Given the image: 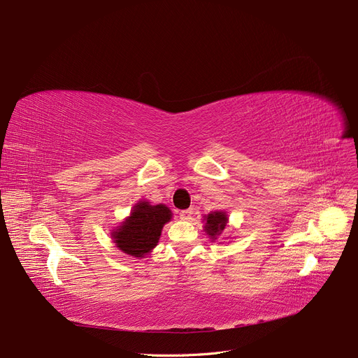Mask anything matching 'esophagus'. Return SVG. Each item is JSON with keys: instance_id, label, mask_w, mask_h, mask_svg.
<instances>
[{"instance_id": "34e87169", "label": "esophagus", "mask_w": 358, "mask_h": 358, "mask_svg": "<svg viewBox=\"0 0 358 358\" xmlns=\"http://www.w3.org/2000/svg\"><path fill=\"white\" fill-rule=\"evenodd\" d=\"M193 216V210L192 209H185V210H180V217L182 221H190Z\"/></svg>"}]
</instances>
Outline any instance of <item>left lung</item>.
<instances>
[{"label": "left lung", "mask_w": 358, "mask_h": 358, "mask_svg": "<svg viewBox=\"0 0 358 358\" xmlns=\"http://www.w3.org/2000/svg\"><path fill=\"white\" fill-rule=\"evenodd\" d=\"M228 222V217L225 212L216 210V212H210L209 215H205V231L206 234L212 238L216 240L222 234V231L225 229Z\"/></svg>", "instance_id": "left-lung-1"}]
</instances>
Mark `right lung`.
Instances as JSON below:
<instances>
[{
	"label": "right lung",
	"instance_id": "right-lung-1",
	"mask_svg": "<svg viewBox=\"0 0 358 358\" xmlns=\"http://www.w3.org/2000/svg\"><path fill=\"white\" fill-rule=\"evenodd\" d=\"M173 213L165 205H150L141 200L134 205L130 216L111 232L121 252L134 257H145L157 247L162 228L171 221Z\"/></svg>",
	"mask_w": 358,
	"mask_h": 358
}]
</instances>
